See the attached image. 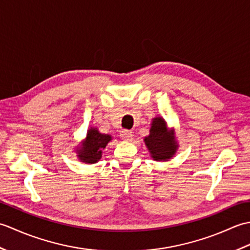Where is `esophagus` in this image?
Here are the masks:
<instances>
[{
    "instance_id": "esophagus-1",
    "label": "esophagus",
    "mask_w": 250,
    "mask_h": 250,
    "mask_svg": "<svg viewBox=\"0 0 250 250\" xmlns=\"http://www.w3.org/2000/svg\"><path fill=\"white\" fill-rule=\"evenodd\" d=\"M121 139L125 140V141H131L132 137H133V134H132V132L129 130H124L121 131Z\"/></svg>"
}]
</instances>
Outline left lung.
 Returning a JSON list of instances; mask_svg holds the SVG:
<instances>
[{
	"label": "left lung",
	"mask_w": 250,
	"mask_h": 250,
	"mask_svg": "<svg viewBox=\"0 0 250 250\" xmlns=\"http://www.w3.org/2000/svg\"><path fill=\"white\" fill-rule=\"evenodd\" d=\"M144 141L151 157L157 161L171 159L177 149L173 132L169 133L167 131L166 121L161 117L152 120L150 134Z\"/></svg>",
	"instance_id": "obj_1"
}]
</instances>
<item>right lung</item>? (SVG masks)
Returning a JSON list of instances; mask_svg holds the SVG:
<instances>
[{
  "instance_id": "add662e5",
  "label": "right lung",
  "mask_w": 250,
  "mask_h": 250,
  "mask_svg": "<svg viewBox=\"0 0 250 250\" xmlns=\"http://www.w3.org/2000/svg\"><path fill=\"white\" fill-rule=\"evenodd\" d=\"M110 140V135L100 133L97 129H90L86 140L77 150L79 159L86 163L98 162L102 157V149H104Z\"/></svg>"
}]
</instances>
